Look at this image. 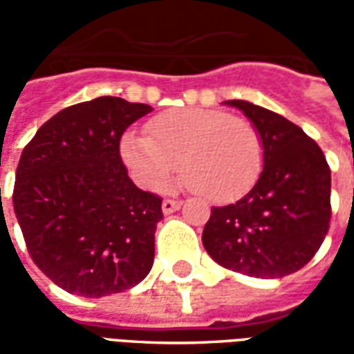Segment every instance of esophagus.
<instances>
[{
	"mask_svg": "<svg viewBox=\"0 0 354 354\" xmlns=\"http://www.w3.org/2000/svg\"><path fill=\"white\" fill-rule=\"evenodd\" d=\"M180 207H182V203H180V201H176V199H165V201H162V212H165V214L176 212Z\"/></svg>",
	"mask_w": 354,
	"mask_h": 354,
	"instance_id": "1",
	"label": "esophagus"
}]
</instances>
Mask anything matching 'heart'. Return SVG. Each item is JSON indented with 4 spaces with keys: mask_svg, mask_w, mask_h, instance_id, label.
<instances>
[{
    "mask_svg": "<svg viewBox=\"0 0 354 354\" xmlns=\"http://www.w3.org/2000/svg\"><path fill=\"white\" fill-rule=\"evenodd\" d=\"M121 157L146 189H165L180 165L182 180L193 193L223 203L256 184L263 167V142L243 117L182 108L153 117L146 124V136H123Z\"/></svg>",
    "mask_w": 354,
    "mask_h": 354,
    "instance_id": "heart-1",
    "label": "heart"
}]
</instances>
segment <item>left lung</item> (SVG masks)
I'll return each instance as SVG.
<instances>
[{"label": "left lung", "instance_id": "obj_1", "mask_svg": "<svg viewBox=\"0 0 354 354\" xmlns=\"http://www.w3.org/2000/svg\"><path fill=\"white\" fill-rule=\"evenodd\" d=\"M243 109L263 142V170L245 197L210 210L203 245L225 269L281 279L311 260L332 218V176L319 144L297 124L245 100Z\"/></svg>", "mask_w": 354, "mask_h": 354}]
</instances>
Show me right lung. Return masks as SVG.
I'll return each instance as SVG.
<instances>
[{
  "mask_svg": "<svg viewBox=\"0 0 354 354\" xmlns=\"http://www.w3.org/2000/svg\"><path fill=\"white\" fill-rule=\"evenodd\" d=\"M147 104L100 96L58 111L26 144L12 207L28 254L57 286L119 294L153 266L162 199L132 184L119 144Z\"/></svg>",
  "mask_w": 354,
  "mask_h": 354,
  "instance_id": "1",
  "label": "right lung"
}]
</instances>
